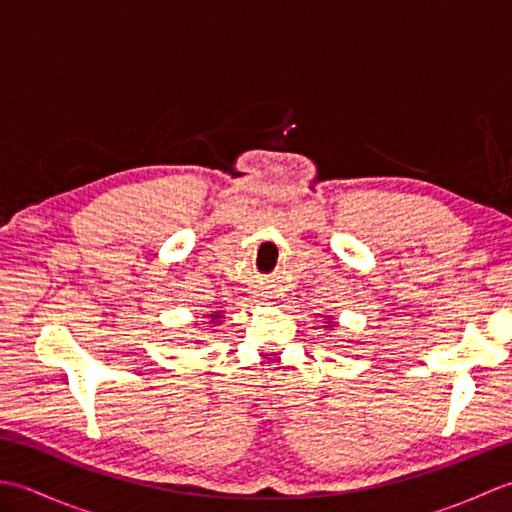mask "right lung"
<instances>
[{"label": "right lung", "mask_w": 512, "mask_h": 512, "mask_svg": "<svg viewBox=\"0 0 512 512\" xmlns=\"http://www.w3.org/2000/svg\"><path fill=\"white\" fill-rule=\"evenodd\" d=\"M211 317H213V319H220V317H217V314H211Z\"/></svg>", "instance_id": "add662e5"}]
</instances>
